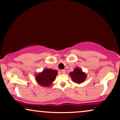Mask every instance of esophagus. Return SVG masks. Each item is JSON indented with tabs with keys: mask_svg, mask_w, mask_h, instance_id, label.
<instances>
[{
	"mask_svg": "<svg viewBox=\"0 0 120 120\" xmlns=\"http://www.w3.org/2000/svg\"><path fill=\"white\" fill-rule=\"evenodd\" d=\"M65 72H66V71H65V69L61 70V73L63 74H65Z\"/></svg>",
	"mask_w": 120,
	"mask_h": 120,
	"instance_id": "esophagus-1",
	"label": "esophagus"
}]
</instances>
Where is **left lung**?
<instances>
[{
	"instance_id": "8db88e82",
	"label": "left lung",
	"mask_w": 120,
	"mask_h": 120,
	"mask_svg": "<svg viewBox=\"0 0 120 120\" xmlns=\"http://www.w3.org/2000/svg\"><path fill=\"white\" fill-rule=\"evenodd\" d=\"M70 76L74 82L78 83L83 82L86 78V74L82 72L80 68H78L74 69L73 71L70 73Z\"/></svg>"
}]
</instances>
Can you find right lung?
<instances>
[{"label": "right lung", "instance_id": "right-lung-1", "mask_svg": "<svg viewBox=\"0 0 120 120\" xmlns=\"http://www.w3.org/2000/svg\"><path fill=\"white\" fill-rule=\"evenodd\" d=\"M57 71L50 69H46L36 77V81L41 86L49 87L55 81Z\"/></svg>", "mask_w": 120, "mask_h": 120}]
</instances>
